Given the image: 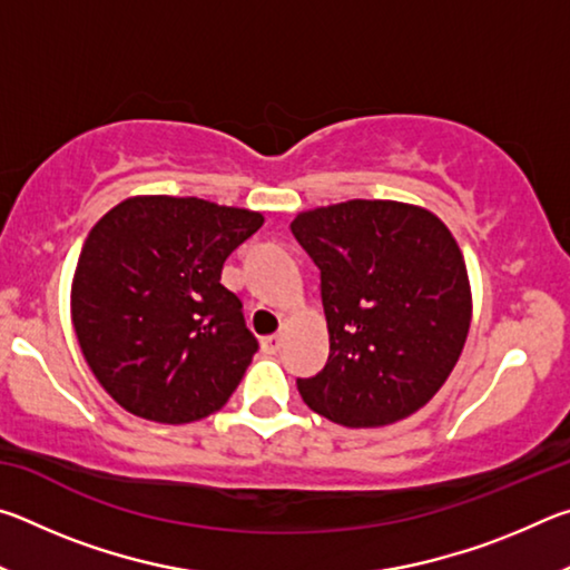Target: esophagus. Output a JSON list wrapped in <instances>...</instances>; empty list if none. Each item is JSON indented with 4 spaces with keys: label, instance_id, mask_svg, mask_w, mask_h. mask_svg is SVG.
<instances>
[{
    "label": "esophagus",
    "instance_id": "esophagus-1",
    "mask_svg": "<svg viewBox=\"0 0 570 570\" xmlns=\"http://www.w3.org/2000/svg\"><path fill=\"white\" fill-rule=\"evenodd\" d=\"M282 342H284V336L274 334V336H266V340H262V346L266 354H276L278 350H282Z\"/></svg>",
    "mask_w": 570,
    "mask_h": 570
}]
</instances>
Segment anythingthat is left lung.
<instances>
[{
	"instance_id": "1",
	"label": "left lung",
	"mask_w": 570,
	"mask_h": 570,
	"mask_svg": "<svg viewBox=\"0 0 570 570\" xmlns=\"http://www.w3.org/2000/svg\"><path fill=\"white\" fill-rule=\"evenodd\" d=\"M292 234L322 274L330 360L298 394L344 428H382L424 407L468 340L465 258L442 220L397 200L304 210Z\"/></svg>"
}]
</instances>
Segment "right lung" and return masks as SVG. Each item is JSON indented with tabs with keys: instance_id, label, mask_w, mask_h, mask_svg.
<instances>
[{
	"instance_id": "1",
	"label": "right lung",
	"mask_w": 570,
	"mask_h": 570,
	"mask_svg": "<svg viewBox=\"0 0 570 570\" xmlns=\"http://www.w3.org/2000/svg\"><path fill=\"white\" fill-rule=\"evenodd\" d=\"M264 216L204 198L135 196L108 210L77 258L72 326L110 397L186 424L224 407L256 336L220 268Z\"/></svg>"
}]
</instances>
